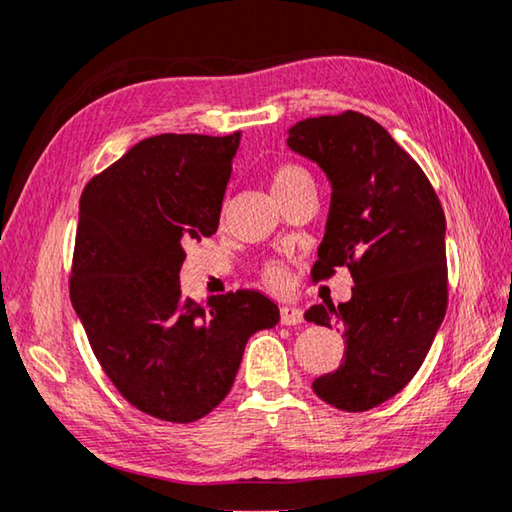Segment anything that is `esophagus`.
I'll list each match as a JSON object with an SVG mask.
<instances>
[{"label":"esophagus","mask_w":512,"mask_h":512,"mask_svg":"<svg viewBox=\"0 0 512 512\" xmlns=\"http://www.w3.org/2000/svg\"><path fill=\"white\" fill-rule=\"evenodd\" d=\"M304 322V311L297 306H281V324L295 326Z\"/></svg>","instance_id":"34e87169"}]
</instances>
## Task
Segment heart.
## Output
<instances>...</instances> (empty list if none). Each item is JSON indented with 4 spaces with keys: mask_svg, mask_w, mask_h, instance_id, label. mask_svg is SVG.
<instances>
[{
    "mask_svg": "<svg viewBox=\"0 0 512 512\" xmlns=\"http://www.w3.org/2000/svg\"><path fill=\"white\" fill-rule=\"evenodd\" d=\"M270 183H272V190H274L276 199H279L283 195H288V192H292V190L306 186V183H313V177H311V172L306 170V167H301L297 163H279L270 172ZM261 274H263V279L270 288H274V290L286 288L288 270L281 263L267 261L263 265Z\"/></svg>",
    "mask_w": 512,
    "mask_h": 512,
    "instance_id": "b5f03b06",
    "label": "heart"
}]
</instances>
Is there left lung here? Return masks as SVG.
Returning a JSON list of instances; mask_svg holds the SVG:
<instances>
[{
    "label": "left lung",
    "mask_w": 512,
    "mask_h": 512,
    "mask_svg": "<svg viewBox=\"0 0 512 512\" xmlns=\"http://www.w3.org/2000/svg\"><path fill=\"white\" fill-rule=\"evenodd\" d=\"M288 147L331 181V208L313 281L347 267L351 299L317 304L306 320L338 324L345 358L313 381L347 413L395 397L420 370L447 313L445 213L422 167L372 117L320 115L290 129Z\"/></svg>",
    "instance_id": "8db88e82"
}]
</instances>
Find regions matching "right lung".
Listing matches in <instances>:
<instances>
[{
  "instance_id": "1",
  "label": "right lung",
  "mask_w": 512,
  "mask_h": 512,
  "mask_svg": "<svg viewBox=\"0 0 512 512\" xmlns=\"http://www.w3.org/2000/svg\"><path fill=\"white\" fill-rule=\"evenodd\" d=\"M240 131L163 133L83 188L70 299L92 354L142 413L190 424L236 381L247 340L279 322L258 290L181 295L186 245L213 236Z\"/></svg>"
}]
</instances>
